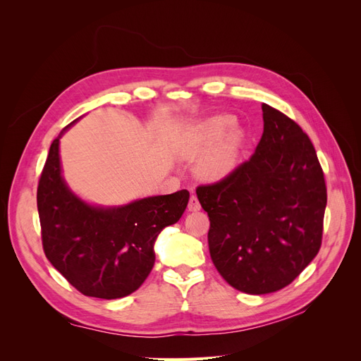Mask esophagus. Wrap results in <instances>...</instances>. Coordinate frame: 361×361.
Masks as SVG:
<instances>
[{"label":"esophagus","instance_id":"1","mask_svg":"<svg viewBox=\"0 0 361 361\" xmlns=\"http://www.w3.org/2000/svg\"><path fill=\"white\" fill-rule=\"evenodd\" d=\"M188 209H190V211H192V212H195V211H200V203H199L197 197H195L194 194H192L191 197H190V202H188Z\"/></svg>","mask_w":361,"mask_h":361}]
</instances>
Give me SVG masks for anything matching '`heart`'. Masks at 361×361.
<instances>
[{
	"label": "heart",
	"instance_id": "heart-1",
	"mask_svg": "<svg viewBox=\"0 0 361 361\" xmlns=\"http://www.w3.org/2000/svg\"><path fill=\"white\" fill-rule=\"evenodd\" d=\"M235 123L231 116H214L199 126L187 145L190 155H200L212 149L200 159L197 170L200 176L209 180L226 178L235 167L244 145V133L241 129H232Z\"/></svg>",
	"mask_w": 361,
	"mask_h": 361
}]
</instances>
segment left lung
I'll return each instance as SVG.
<instances>
[{
  "mask_svg": "<svg viewBox=\"0 0 361 361\" xmlns=\"http://www.w3.org/2000/svg\"><path fill=\"white\" fill-rule=\"evenodd\" d=\"M251 158L221 180L200 185L215 268L235 289L264 295L297 279L322 243L326 187L307 134L267 104Z\"/></svg>",
  "mask_w": 361,
  "mask_h": 361,
  "instance_id": "1",
  "label": "left lung"
}]
</instances>
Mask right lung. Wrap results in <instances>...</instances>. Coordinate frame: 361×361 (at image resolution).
I'll use <instances>...</instances> for the list:
<instances>
[{
    "label": "right lung",
    "mask_w": 361,
    "mask_h": 361,
    "mask_svg": "<svg viewBox=\"0 0 361 361\" xmlns=\"http://www.w3.org/2000/svg\"><path fill=\"white\" fill-rule=\"evenodd\" d=\"M59 146L60 137L52 141L37 187L43 251L82 295L126 297L150 274L157 238L164 227L179 221L190 192L180 190L118 207L92 206L61 178Z\"/></svg>",
    "instance_id": "add662e5"
}]
</instances>
